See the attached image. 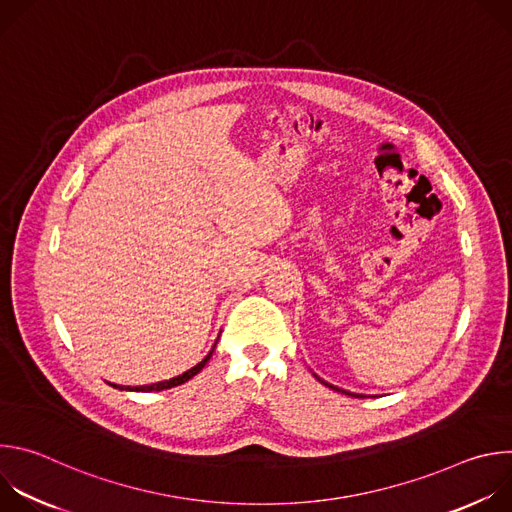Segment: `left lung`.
<instances>
[{
  "mask_svg": "<svg viewBox=\"0 0 512 512\" xmlns=\"http://www.w3.org/2000/svg\"><path fill=\"white\" fill-rule=\"evenodd\" d=\"M314 377H316V375H314ZM316 379H318V377H316ZM318 381H322V379H318ZM322 383H324V385H328V383H326V381H322ZM328 387H330V389H334V391H340V393H346V391H342V389H338V387H334V385H328ZM348 395H352V397H360V395H354V393H348Z\"/></svg>",
  "mask_w": 512,
  "mask_h": 512,
  "instance_id": "left-lung-1",
  "label": "left lung"
}]
</instances>
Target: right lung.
<instances>
[{"instance_id":"add662e5","label":"right lung","mask_w":512,"mask_h":512,"mask_svg":"<svg viewBox=\"0 0 512 512\" xmlns=\"http://www.w3.org/2000/svg\"><path fill=\"white\" fill-rule=\"evenodd\" d=\"M214 346H216V342H214ZM214 346L210 348V352H208L198 364H194L192 369H188L186 373H182V375H178V377H174V379H170V381H160V383H154V385H141V387H117V385H113V387L119 389V391H141V393H152V391H164V389L178 387V385L190 381L194 375H198V373L204 369V364L210 360V356H212V352H214Z\"/></svg>"}]
</instances>
